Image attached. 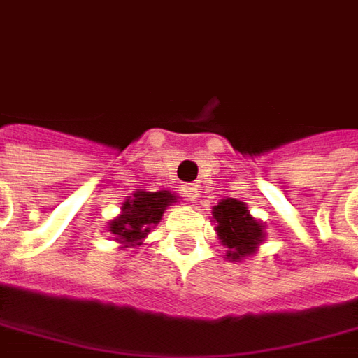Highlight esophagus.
I'll return each instance as SVG.
<instances>
[{
    "instance_id": "esophagus-1",
    "label": "esophagus",
    "mask_w": 358,
    "mask_h": 358,
    "mask_svg": "<svg viewBox=\"0 0 358 358\" xmlns=\"http://www.w3.org/2000/svg\"><path fill=\"white\" fill-rule=\"evenodd\" d=\"M180 194H182V198H184L188 204H194L196 198H198V188H194V186H184Z\"/></svg>"
}]
</instances>
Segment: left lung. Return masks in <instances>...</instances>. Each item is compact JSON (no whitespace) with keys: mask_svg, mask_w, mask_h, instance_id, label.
<instances>
[{"mask_svg":"<svg viewBox=\"0 0 358 358\" xmlns=\"http://www.w3.org/2000/svg\"><path fill=\"white\" fill-rule=\"evenodd\" d=\"M216 234L226 248V258L238 262L244 257H252L264 241V226L252 218L246 204L236 198H224L214 208Z\"/></svg>","mask_w":358,"mask_h":358,"instance_id":"8db88e82","label":"left lung"}]
</instances>
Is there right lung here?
Wrapping results in <instances>:
<instances>
[{
	"instance_id": "obj_1",
	"label": "right lung",
	"mask_w": 358,
	"mask_h": 358,
	"mask_svg": "<svg viewBox=\"0 0 358 358\" xmlns=\"http://www.w3.org/2000/svg\"><path fill=\"white\" fill-rule=\"evenodd\" d=\"M172 202H176V196L170 190L160 192H136L128 196L122 204V214L110 220L108 230L114 234V241L122 244V248L140 246L142 241L148 236L152 226H156L164 216V210Z\"/></svg>"
}]
</instances>
